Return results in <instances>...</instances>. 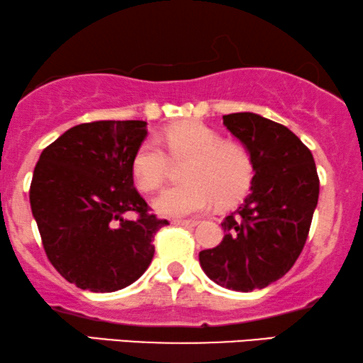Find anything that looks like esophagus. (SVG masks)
<instances>
[{
    "label": "esophagus",
    "mask_w": 363,
    "mask_h": 363,
    "mask_svg": "<svg viewBox=\"0 0 363 363\" xmlns=\"http://www.w3.org/2000/svg\"><path fill=\"white\" fill-rule=\"evenodd\" d=\"M199 221L198 220H174L172 225L176 226H196Z\"/></svg>",
    "instance_id": "esophagus-1"
}]
</instances>
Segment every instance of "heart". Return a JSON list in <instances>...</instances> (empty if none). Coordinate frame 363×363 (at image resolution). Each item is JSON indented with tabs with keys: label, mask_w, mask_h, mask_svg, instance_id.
Returning a JSON list of instances; mask_svg holds the SVG:
<instances>
[{
	"label": "heart",
	"mask_w": 363,
	"mask_h": 363,
	"mask_svg": "<svg viewBox=\"0 0 363 363\" xmlns=\"http://www.w3.org/2000/svg\"><path fill=\"white\" fill-rule=\"evenodd\" d=\"M160 143L147 140L133 157V177L140 189L157 191L164 184L172 162H186L184 184L165 189L154 201L157 213L164 216H189L201 213L216 201L230 206L247 193L253 177L250 150L240 142L221 140L215 130L201 121L189 120L170 126Z\"/></svg>",
	"instance_id": "1"
}]
</instances>
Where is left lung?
Listing matches in <instances>:
<instances>
[{"label":"left lung","mask_w":363,"mask_h":363,"mask_svg":"<svg viewBox=\"0 0 363 363\" xmlns=\"http://www.w3.org/2000/svg\"><path fill=\"white\" fill-rule=\"evenodd\" d=\"M223 125L252 154L250 194L221 223L225 237L199 252L206 276L240 292L264 289L289 272L306 243L320 196L311 150L287 126L255 113Z\"/></svg>","instance_id":"8db88e82"}]
</instances>
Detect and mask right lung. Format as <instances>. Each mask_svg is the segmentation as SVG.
<instances>
[{"instance_id":"obj_1","label":"right lung","mask_w":363,"mask_h":363,"mask_svg":"<svg viewBox=\"0 0 363 363\" xmlns=\"http://www.w3.org/2000/svg\"><path fill=\"white\" fill-rule=\"evenodd\" d=\"M147 121L72 126L43 148L30 184V206L43 250L65 281L113 292L145 272L155 233L167 220L148 213L133 186V157ZM133 211L137 220H126Z\"/></svg>"}]
</instances>
